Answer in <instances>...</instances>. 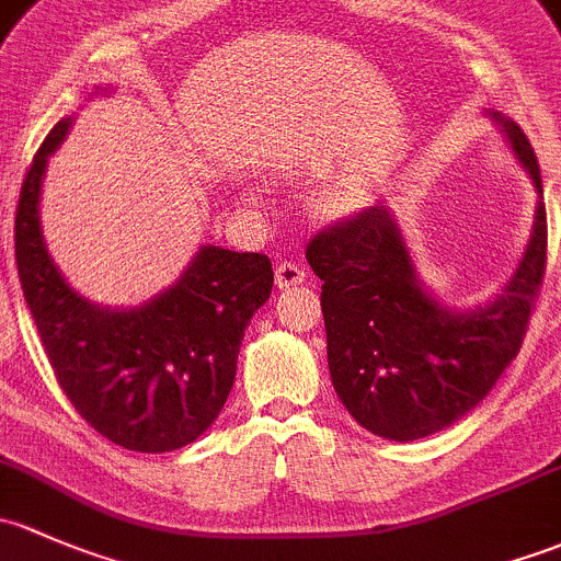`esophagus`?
<instances>
[{
    "label": "esophagus",
    "mask_w": 561,
    "mask_h": 561,
    "mask_svg": "<svg viewBox=\"0 0 561 561\" xmlns=\"http://www.w3.org/2000/svg\"><path fill=\"white\" fill-rule=\"evenodd\" d=\"M305 280V267L297 262H280L278 267H275V283H278L280 288L286 286H297V283Z\"/></svg>",
    "instance_id": "obj_1"
}]
</instances>
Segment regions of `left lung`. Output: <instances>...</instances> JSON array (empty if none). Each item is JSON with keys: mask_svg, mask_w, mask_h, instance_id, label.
Listing matches in <instances>:
<instances>
[{"mask_svg": "<svg viewBox=\"0 0 561 561\" xmlns=\"http://www.w3.org/2000/svg\"><path fill=\"white\" fill-rule=\"evenodd\" d=\"M542 194L538 156L522 126L500 118ZM548 224L538 202L533 240L489 308L451 313L430 297L386 207L321 229L305 259L323 280L321 310L332 383L373 435L408 443L470 413L516 359L546 275Z\"/></svg>", "mask_w": 561, "mask_h": 561, "instance_id": "left-lung-1", "label": "left lung"}]
</instances>
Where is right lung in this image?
Returning <instances> with one entry per match:
<instances>
[{"mask_svg": "<svg viewBox=\"0 0 561 561\" xmlns=\"http://www.w3.org/2000/svg\"><path fill=\"white\" fill-rule=\"evenodd\" d=\"M61 118L28 164L15 210V264L56 380L100 435L140 454L188 446L216 421L242 334L273 291L264 253L205 245L183 278L142 308L105 310L75 294L39 232V183L65 140Z\"/></svg>", "mask_w": 561, "mask_h": 561, "instance_id": "right-lung-1", "label": "right lung"}]
</instances>
